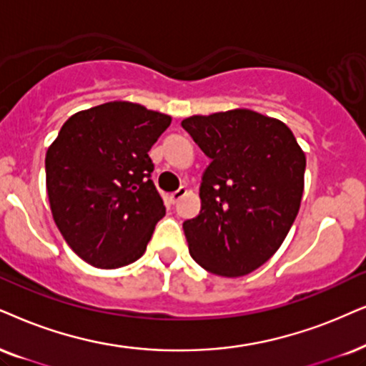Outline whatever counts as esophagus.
<instances>
[{"instance_id": "34e87169", "label": "esophagus", "mask_w": 366, "mask_h": 366, "mask_svg": "<svg viewBox=\"0 0 366 366\" xmlns=\"http://www.w3.org/2000/svg\"><path fill=\"white\" fill-rule=\"evenodd\" d=\"M186 196H187V187H179L177 191L170 194V202H172V204H175V202H179L180 199L186 197Z\"/></svg>"}]
</instances>
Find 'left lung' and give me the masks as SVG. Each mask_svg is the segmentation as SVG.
I'll list each match as a JSON object with an SVG mask.
<instances>
[{
    "label": "left lung",
    "mask_w": 366,
    "mask_h": 366,
    "mask_svg": "<svg viewBox=\"0 0 366 366\" xmlns=\"http://www.w3.org/2000/svg\"><path fill=\"white\" fill-rule=\"evenodd\" d=\"M211 159L201 212L184 221L189 253L221 277H242L279 249L300 207L306 155L285 123L252 109L182 122Z\"/></svg>",
    "instance_id": "8db88e82"
}]
</instances>
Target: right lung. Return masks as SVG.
Here are the masks:
<instances>
[{"label":"right lung","instance_id":"add662e5","mask_svg":"<svg viewBox=\"0 0 366 366\" xmlns=\"http://www.w3.org/2000/svg\"><path fill=\"white\" fill-rule=\"evenodd\" d=\"M172 118L128 101L72 114L45 155L55 224L69 247L98 268H119L145 253L165 216L149 157Z\"/></svg>","mask_w":366,"mask_h":366}]
</instances>
